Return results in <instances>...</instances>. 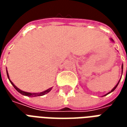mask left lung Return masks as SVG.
Here are the masks:
<instances>
[{"mask_svg": "<svg viewBox=\"0 0 127 127\" xmlns=\"http://www.w3.org/2000/svg\"><path fill=\"white\" fill-rule=\"evenodd\" d=\"M110 40H111V41H112L114 42V40H113V39H110ZM123 64H122V73H123ZM119 82H120V80H119V81H118V82L117 84H116V85L115 86H114V88H113V89H112V91H110V92H109V93H107L106 95H104V96H106V95H108V94L111 93H112V92H113V91H114L115 89H116V87H117V86H118V84H119Z\"/></svg>", "mask_w": 127, "mask_h": 127, "instance_id": "left-lung-1", "label": "left lung"}]
</instances>
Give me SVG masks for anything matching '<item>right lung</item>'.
I'll return each mask as SVG.
<instances>
[{
	"label": "right lung",
	"mask_w": 127,
	"mask_h": 127,
	"mask_svg": "<svg viewBox=\"0 0 127 127\" xmlns=\"http://www.w3.org/2000/svg\"><path fill=\"white\" fill-rule=\"evenodd\" d=\"M7 77H8V78H9V82H11V84H12L13 86L15 88V90L18 91V93H20L22 94V95H23L27 96H30V97H34V96H37L45 95V94L48 93H49V92H50V91L52 90V88H48V89H47V90H46V91H43V92H41V93H27V92H24V91L20 90V88H18V87H17L16 86H15V84H13V83L11 81V80L9 79V75L8 71H7Z\"/></svg>",
	"instance_id": "add662e5"
}]
</instances>
